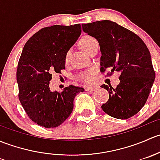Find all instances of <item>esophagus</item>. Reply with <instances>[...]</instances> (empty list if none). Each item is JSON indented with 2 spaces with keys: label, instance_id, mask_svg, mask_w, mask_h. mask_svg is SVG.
I'll return each mask as SVG.
<instances>
[{
  "label": "esophagus",
  "instance_id": "1",
  "mask_svg": "<svg viewBox=\"0 0 160 160\" xmlns=\"http://www.w3.org/2000/svg\"><path fill=\"white\" fill-rule=\"evenodd\" d=\"M98 87L97 86H93V87H88V88H85V90H87V91H94V90H97L98 89Z\"/></svg>",
  "mask_w": 160,
  "mask_h": 160
}]
</instances>
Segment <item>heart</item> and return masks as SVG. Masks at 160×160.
<instances>
[{
    "label": "heart",
    "instance_id": "heart-1",
    "mask_svg": "<svg viewBox=\"0 0 160 160\" xmlns=\"http://www.w3.org/2000/svg\"><path fill=\"white\" fill-rule=\"evenodd\" d=\"M79 45H80V48H81L85 52L88 53V54H90V52L92 51V49L98 45V41L92 36H90V35H84V36H83L80 39V41H79ZM70 51H67V52L65 53V56H64V62H65L66 64L68 63L69 59H70ZM79 78H80V80H81V81L84 82V83H92V82L93 81V72L92 70H90L82 72L80 75V77H79Z\"/></svg>",
    "mask_w": 160,
    "mask_h": 160
}]
</instances>
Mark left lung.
Returning <instances> with one entry per match:
<instances>
[{
	"instance_id": "8db88e82",
	"label": "left lung",
	"mask_w": 160,
	"mask_h": 160,
	"mask_svg": "<svg viewBox=\"0 0 160 160\" xmlns=\"http://www.w3.org/2000/svg\"><path fill=\"white\" fill-rule=\"evenodd\" d=\"M82 28L99 42L100 71L104 73L109 69L107 76L114 71L121 73L116 88L101 86L109 93L108 101L101 108L115 118H129L145 105L156 77L149 50L138 35L111 21L83 24Z\"/></svg>"
}]
</instances>
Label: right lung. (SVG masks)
<instances>
[{"label":"right lung","mask_w":160,"mask_h":160,"mask_svg":"<svg viewBox=\"0 0 160 160\" xmlns=\"http://www.w3.org/2000/svg\"><path fill=\"white\" fill-rule=\"evenodd\" d=\"M81 33L80 24L45 27L34 34L22 50L17 69L18 99L28 118L40 126L56 128L67 120L80 87L51 91L52 72L65 69L64 56Z\"/></svg>","instance_id":"obj_1"}]
</instances>
